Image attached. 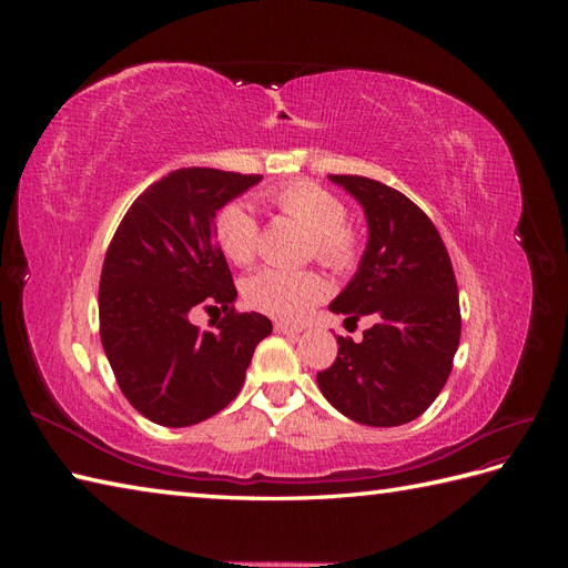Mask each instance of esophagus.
<instances>
[{
    "instance_id": "34e87169",
    "label": "esophagus",
    "mask_w": 568,
    "mask_h": 568,
    "mask_svg": "<svg viewBox=\"0 0 568 568\" xmlns=\"http://www.w3.org/2000/svg\"><path fill=\"white\" fill-rule=\"evenodd\" d=\"M274 332H280V334H301L303 329H301V326H296V324H288V322H274Z\"/></svg>"
}]
</instances>
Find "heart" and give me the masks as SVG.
<instances>
[{
	"instance_id": "obj_1",
	"label": "heart",
	"mask_w": 568,
	"mask_h": 568,
	"mask_svg": "<svg viewBox=\"0 0 568 568\" xmlns=\"http://www.w3.org/2000/svg\"><path fill=\"white\" fill-rule=\"evenodd\" d=\"M270 203L280 213L313 234L317 263L332 272H353L363 257L359 234L348 225V209L334 192L311 180L288 182L270 192ZM222 253L236 265H251L261 251V222L244 205H227L215 222ZM329 294V286L311 270H257L244 284V298L257 313L274 320H303Z\"/></svg>"
}]
</instances>
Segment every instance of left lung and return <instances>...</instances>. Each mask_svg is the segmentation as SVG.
I'll return each instance as SVG.
<instances>
[{
    "mask_svg": "<svg viewBox=\"0 0 568 568\" xmlns=\"http://www.w3.org/2000/svg\"><path fill=\"white\" fill-rule=\"evenodd\" d=\"M363 203L369 242L351 284L329 305L376 322L363 341L336 336L338 355L317 386L341 415L400 426L424 415L453 369L462 315L448 248L436 225L398 189L359 175H329Z\"/></svg>",
    "mask_w": 568,
    "mask_h": 568,
    "instance_id": "left-lung-1",
    "label": "left lung"
}]
</instances>
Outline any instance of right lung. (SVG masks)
<instances>
[{"label": "right lung", "mask_w": 568, "mask_h": 568, "mask_svg": "<svg viewBox=\"0 0 568 568\" xmlns=\"http://www.w3.org/2000/svg\"><path fill=\"white\" fill-rule=\"evenodd\" d=\"M263 175L180 168L134 199L111 239L99 280V334L128 403L161 426H192L242 390L261 313H239L236 286L215 234V213ZM220 304L211 333L187 322Z\"/></svg>", "instance_id": "1"}]
</instances>
